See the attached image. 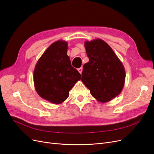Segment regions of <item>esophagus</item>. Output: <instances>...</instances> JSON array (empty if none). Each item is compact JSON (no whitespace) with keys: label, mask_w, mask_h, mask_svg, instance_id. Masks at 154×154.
Masks as SVG:
<instances>
[{"label":"esophagus","mask_w":154,"mask_h":154,"mask_svg":"<svg viewBox=\"0 0 154 154\" xmlns=\"http://www.w3.org/2000/svg\"><path fill=\"white\" fill-rule=\"evenodd\" d=\"M78 72H80V74H82V71H83V68H82V67H80V68L78 69Z\"/></svg>","instance_id":"esophagus-1"}]
</instances>
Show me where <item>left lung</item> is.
I'll use <instances>...</instances> for the list:
<instances>
[{
	"label": "left lung",
	"instance_id": "8db88e82",
	"mask_svg": "<svg viewBox=\"0 0 154 154\" xmlns=\"http://www.w3.org/2000/svg\"><path fill=\"white\" fill-rule=\"evenodd\" d=\"M89 62L83 65L82 81L91 95L101 103L118 96L125 81V70L114 51L103 40L86 41Z\"/></svg>",
	"mask_w": 154,
	"mask_h": 154
}]
</instances>
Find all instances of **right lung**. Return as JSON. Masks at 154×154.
Masks as SVG:
<instances>
[{"label": "right lung", "instance_id": "right-lung-1", "mask_svg": "<svg viewBox=\"0 0 154 154\" xmlns=\"http://www.w3.org/2000/svg\"><path fill=\"white\" fill-rule=\"evenodd\" d=\"M67 49L66 41L53 43L39 58L33 72L36 92L42 98L54 104L66 100L69 91L81 79V74L71 66Z\"/></svg>", "mask_w": 154, "mask_h": 154}]
</instances>
